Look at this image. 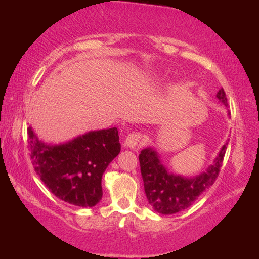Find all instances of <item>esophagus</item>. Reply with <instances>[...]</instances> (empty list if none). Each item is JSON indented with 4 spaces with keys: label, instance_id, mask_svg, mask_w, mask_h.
I'll use <instances>...</instances> for the list:
<instances>
[{
    "label": "esophagus",
    "instance_id": "obj_1",
    "mask_svg": "<svg viewBox=\"0 0 259 259\" xmlns=\"http://www.w3.org/2000/svg\"><path fill=\"white\" fill-rule=\"evenodd\" d=\"M140 142H142V134L140 133H131L124 140V146L129 147V148H135L136 146H138Z\"/></svg>",
    "mask_w": 259,
    "mask_h": 259
}]
</instances>
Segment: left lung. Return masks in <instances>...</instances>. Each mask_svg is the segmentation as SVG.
<instances>
[{"mask_svg": "<svg viewBox=\"0 0 259 259\" xmlns=\"http://www.w3.org/2000/svg\"><path fill=\"white\" fill-rule=\"evenodd\" d=\"M217 98L226 107L229 106L223 88L217 93ZM226 145L219 152L214 164L210 165L205 172L193 178L168 172L161 163L157 153L152 148H145L140 152V172L146 198L152 208L162 214H172L191 207L196 199L216 182L224 160Z\"/></svg>", "mask_w": 259, "mask_h": 259, "instance_id": "obj_1", "label": "left lung"}]
</instances>
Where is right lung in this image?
<instances>
[{"mask_svg": "<svg viewBox=\"0 0 259 259\" xmlns=\"http://www.w3.org/2000/svg\"><path fill=\"white\" fill-rule=\"evenodd\" d=\"M27 131L34 169L51 193L77 207H94L102 200L103 174L121 151L116 128L52 146L40 142L30 126Z\"/></svg>", "mask_w": 259, "mask_h": 259, "instance_id": "obj_1", "label": "right lung"}]
</instances>
